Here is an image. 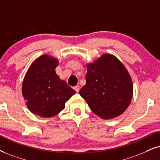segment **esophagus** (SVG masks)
Here are the masks:
<instances>
[{"mask_svg": "<svg viewBox=\"0 0 160 160\" xmlns=\"http://www.w3.org/2000/svg\"><path fill=\"white\" fill-rule=\"evenodd\" d=\"M80 86H74V89L75 90V92H78L79 91H80Z\"/></svg>", "mask_w": 160, "mask_h": 160, "instance_id": "obj_1", "label": "esophagus"}]
</instances>
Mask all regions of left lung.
I'll return each instance as SVG.
<instances>
[{
  "label": "left lung",
  "mask_w": 160,
  "mask_h": 160,
  "mask_svg": "<svg viewBox=\"0 0 160 160\" xmlns=\"http://www.w3.org/2000/svg\"><path fill=\"white\" fill-rule=\"evenodd\" d=\"M86 68V83L80 94L92 112L104 120L122 114L133 97L132 80L122 62L104 54Z\"/></svg>",
  "instance_id": "obj_1"
}]
</instances>
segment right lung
I'll return each instance as SVG.
<instances>
[{
    "label": "right lung",
    "mask_w": 160,
    "mask_h": 160,
    "mask_svg": "<svg viewBox=\"0 0 160 160\" xmlns=\"http://www.w3.org/2000/svg\"><path fill=\"white\" fill-rule=\"evenodd\" d=\"M58 60L43 54L29 66L22 84V95L29 110L43 118L56 116L76 92L56 74Z\"/></svg>",
    "instance_id": "right-lung-1"
}]
</instances>
